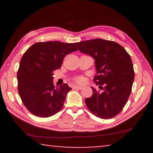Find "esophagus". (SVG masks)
<instances>
[{"label":"esophagus","instance_id":"1","mask_svg":"<svg viewBox=\"0 0 153 153\" xmlns=\"http://www.w3.org/2000/svg\"><path fill=\"white\" fill-rule=\"evenodd\" d=\"M74 89H77V90H82L83 88L82 86H74Z\"/></svg>","mask_w":153,"mask_h":153}]
</instances>
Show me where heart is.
<instances>
[{"mask_svg": "<svg viewBox=\"0 0 153 153\" xmlns=\"http://www.w3.org/2000/svg\"><path fill=\"white\" fill-rule=\"evenodd\" d=\"M74 80L75 82L77 83V84H83V83L85 82V78L82 76H79V77H76V78L74 79Z\"/></svg>", "mask_w": 153, "mask_h": 153, "instance_id": "heart-1", "label": "heart"}]
</instances>
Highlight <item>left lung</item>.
Wrapping results in <instances>:
<instances>
[{"label": "left lung", "mask_w": 153, "mask_h": 153, "mask_svg": "<svg viewBox=\"0 0 153 153\" xmlns=\"http://www.w3.org/2000/svg\"><path fill=\"white\" fill-rule=\"evenodd\" d=\"M75 45L95 60L97 75L94 81L102 90L97 91L91 87L92 97L85 99L87 107L99 118L115 117L125 107L132 88L134 71L130 56L119 44L100 38Z\"/></svg>", "instance_id": "1"}]
</instances>
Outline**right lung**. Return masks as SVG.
<instances>
[{
	"instance_id": "add662e5",
	"label": "right lung",
	"mask_w": 153,
	"mask_h": 153,
	"mask_svg": "<svg viewBox=\"0 0 153 153\" xmlns=\"http://www.w3.org/2000/svg\"><path fill=\"white\" fill-rule=\"evenodd\" d=\"M77 50L73 43L48 41L36 42L25 51L17 71L18 92L33 115L48 117L63 108L71 88L67 84L54 86L53 71L61 68L65 56Z\"/></svg>"
}]
</instances>
